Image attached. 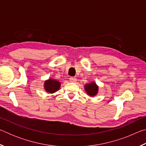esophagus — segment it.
Wrapping results in <instances>:
<instances>
[{
    "instance_id": "esophagus-1",
    "label": "esophagus",
    "mask_w": 146,
    "mask_h": 146,
    "mask_svg": "<svg viewBox=\"0 0 146 146\" xmlns=\"http://www.w3.org/2000/svg\"><path fill=\"white\" fill-rule=\"evenodd\" d=\"M70 80L71 82L74 83V82H75L76 81V78L75 77H70Z\"/></svg>"
}]
</instances>
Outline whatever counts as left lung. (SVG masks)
I'll return each instance as SVG.
<instances>
[{"instance_id": "obj_1", "label": "left lung", "mask_w": 146, "mask_h": 146, "mask_svg": "<svg viewBox=\"0 0 146 146\" xmlns=\"http://www.w3.org/2000/svg\"><path fill=\"white\" fill-rule=\"evenodd\" d=\"M84 87V90L86 93L90 97H95L98 93L99 87H98V85L95 82H91L86 84Z\"/></svg>"}]
</instances>
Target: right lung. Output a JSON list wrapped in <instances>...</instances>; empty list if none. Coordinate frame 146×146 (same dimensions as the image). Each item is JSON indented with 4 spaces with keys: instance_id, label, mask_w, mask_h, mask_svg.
I'll return each instance as SVG.
<instances>
[{
    "instance_id": "right-lung-1",
    "label": "right lung",
    "mask_w": 146,
    "mask_h": 146,
    "mask_svg": "<svg viewBox=\"0 0 146 146\" xmlns=\"http://www.w3.org/2000/svg\"><path fill=\"white\" fill-rule=\"evenodd\" d=\"M61 83L58 80L53 78H49L44 81V89L47 93H55L60 90Z\"/></svg>"
}]
</instances>
